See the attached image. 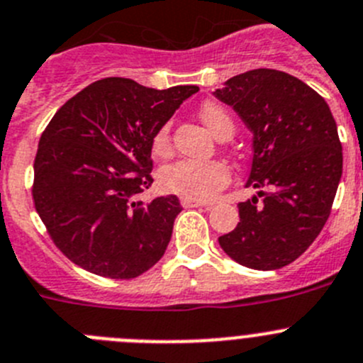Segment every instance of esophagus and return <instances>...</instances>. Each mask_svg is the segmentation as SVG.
Wrapping results in <instances>:
<instances>
[{
	"label": "esophagus",
	"instance_id": "1",
	"mask_svg": "<svg viewBox=\"0 0 363 363\" xmlns=\"http://www.w3.org/2000/svg\"><path fill=\"white\" fill-rule=\"evenodd\" d=\"M182 208H201V206H211V202L197 201V199H182Z\"/></svg>",
	"mask_w": 363,
	"mask_h": 363
}]
</instances>
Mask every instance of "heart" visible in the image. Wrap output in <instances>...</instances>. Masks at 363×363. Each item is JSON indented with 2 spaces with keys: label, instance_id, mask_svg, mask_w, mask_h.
<instances>
[{
  "label": "heart",
  "instance_id": "1",
  "mask_svg": "<svg viewBox=\"0 0 363 363\" xmlns=\"http://www.w3.org/2000/svg\"><path fill=\"white\" fill-rule=\"evenodd\" d=\"M199 113H201L206 127L215 135H220L225 128L235 130L231 116L218 104L208 101V104L202 105ZM152 148L159 155L170 150V127L168 125H162V127L157 128V132L154 134V140H152ZM159 181L168 191H174L188 199L206 201V199L215 197L220 189L229 184L231 172H229L228 166L220 161L182 159V161L164 166L161 174H159Z\"/></svg>",
  "mask_w": 363,
  "mask_h": 363
}]
</instances>
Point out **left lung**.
I'll return each instance as SVG.
<instances>
[{"label": "left lung", "mask_w": 363, "mask_h": 363, "mask_svg": "<svg viewBox=\"0 0 363 363\" xmlns=\"http://www.w3.org/2000/svg\"><path fill=\"white\" fill-rule=\"evenodd\" d=\"M215 96L231 105L254 134L247 186L235 231L218 238L236 263L276 270L297 259L330 218L342 177V145L326 100L277 69L236 74Z\"/></svg>", "instance_id": "1"}]
</instances>
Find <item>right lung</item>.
<instances>
[{"mask_svg":"<svg viewBox=\"0 0 363 363\" xmlns=\"http://www.w3.org/2000/svg\"><path fill=\"white\" fill-rule=\"evenodd\" d=\"M197 86L150 89L120 77L66 101L33 161V206L57 249L109 279L141 276L162 258L181 204L140 201L152 179V140Z\"/></svg>","mask_w":363,"mask_h":363,"instance_id":"right-lung-1","label":"right lung"}]
</instances>
